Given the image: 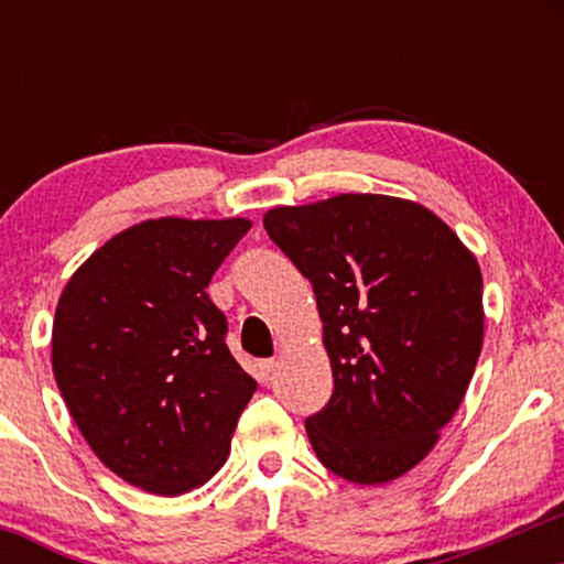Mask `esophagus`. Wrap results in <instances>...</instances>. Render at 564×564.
<instances>
[{
	"label": "esophagus",
	"mask_w": 564,
	"mask_h": 564,
	"mask_svg": "<svg viewBox=\"0 0 564 564\" xmlns=\"http://www.w3.org/2000/svg\"><path fill=\"white\" fill-rule=\"evenodd\" d=\"M274 369H276V361L274 359H261L259 365H257V375L261 377V380H269V377L274 375Z\"/></svg>",
	"instance_id": "34e87169"
}]
</instances>
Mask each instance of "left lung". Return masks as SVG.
Masks as SVG:
<instances>
[{
	"instance_id": "obj_1",
	"label": "left lung",
	"mask_w": 564,
	"mask_h": 564,
	"mask_svg": "<svg viewBox=\"0 0 564 564\" xmlns=\"http://www.w3.org/2000/svg\"><path fill=\"white\" fill-rule=\"evenodd\" d=\"M313 284L334 395L305 421L330 473L382 485L413 469L465 398L482 349V274L429 207L336 195L264 215Z\"/></svg>"
}]
</instances>
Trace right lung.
<instances>
[{
    "instance_id": "1",
    "label": "right lung",
    "mask_w": 564,
    "mask_h": 564,
    "mask_svg": "<svg viewBox=\"0 0 564 564\" xmlns=\"http://www.w3.org/2000/svg\"><path fill=\"white\" fill-rule=\"evenodd\" d=\"M249 228L143 220L99 246L58 297L51 359L68 413L107 469L153 496L218 473L257 390L205 292Z\"/></svg>"
}]
</instances>
